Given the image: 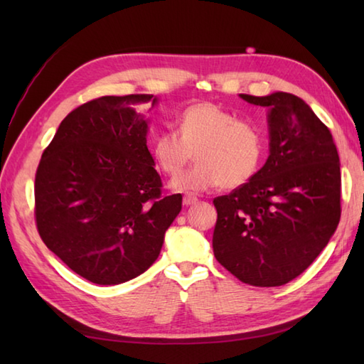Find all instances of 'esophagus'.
Returning <instances> with one entry per match:
<instances>
[{
  "label": "esophagus",
  "mask_w": 364,
  "mask_h": 364,
  "mask_svg": "<svg viewBox=\"0 0 364 364\" xmlns=\"http://www.w3.org/2000/svg\"><path fill=\"white\" fill-rule=\"evenodd\" d=\"M197 197L194 196V194H186L183 197V203L186 205V206H189V205H194V203H197Z\"/></svg>",
  "instance_id": "obj_1"
}]
</instances>
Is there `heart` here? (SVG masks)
<instances>
[{
  "instance_id": "b5f03b06",
  "label": "heart",
  "mask_w": 364,
  "mask_h": 364,
  "mask_svg": "<svg viewBox=\"0 0 364 364\" xmlns=\"http://www.w3.org/2000/svg\"><path fill=\"white\" fill-rule=\"evenodd\" d=\"M162 173L175 178L191 159L197 166L175 181L180 191L236 189L257 175L264 156V137L253 123L214 103H196L184 109L175 131H159L150 144Z\"/></svg>"
}]
</instances>
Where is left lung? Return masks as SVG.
Returning a JSON list of instances; mask_svg holds the SVG:
<instances>
[{
    "label": "left lung",
    "mask_w": 364,
    "mask_h": 364,
    "mask_svg": "<svg viewBox=\"0 0 364 364\" xmlns=\"http://www.w3.org/2000/svg\"><path fill=\"white\" fill-rule=\"evenodd\" d=\"M241 97L270 109V154L249 183L213 200V250L237 280L270 288L310 267L335 233L341 168L331 133L304 100Z\"/></svg>",
    "instance_id": "left-lung-1"
}]
</instances>
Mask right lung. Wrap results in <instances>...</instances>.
Returning a JSON list of instances; mask_svg holds the SVG:
<instances>
[{
  "mask_svg": "<svg viewBox=\"0 0 364 364\" xmlns=\"http://www.w3.org/2000/svg\"><path fill=\"white\" fill-rule=\"evenodd\" d=\"M150 102L156 98L133 94L78 106L38 162V235L92 283L119 284L145 272L181 211V194L162 189L146 146V120L137 109Z\"/></svg>",
  "mask_w": 364,
  "mask_h": 364,
  "instance_id": "add662e5",
  "label": "right lung"
}]
</instances>
